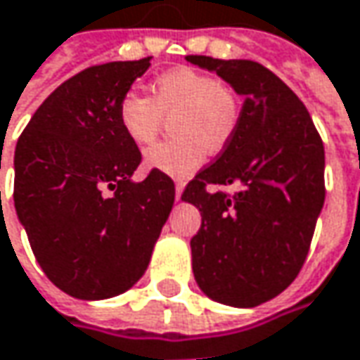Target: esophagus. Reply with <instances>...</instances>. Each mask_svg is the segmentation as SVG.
Here are the masks:
<instances>
[{
  "mask_svg": "<svg viewBox=\"0 0 360 360\" xmlns=\"http://www.w3.org/2000/svg\"><path fill=\"white\" fill-rule=\"evenodd\" d=\"M182 190H184V184H182V182H176V200H180Z\"/></svg>",
  "mask_w": 360,
  "mask_h": 360,
  "instance_id": "obj_1",
  "label": "esophagus"
}]
</instances>
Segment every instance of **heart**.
<instances>
[{
	"instance_id": "obj_1",
	"label": "heart",
	"mask_w": 360,
	"mask_h": 360,
	"mask_svg": "<svg viewBox=\"0 0 360 360\" xmlns=\"http://www.w3.org/2000/svg\"><path fill=\"white\" fill-rule=\"evenodd\" d=\"M172 121L174 141L152 146L143 162L148 168L186 178L208 152L223 150L239 125L237 95L214 77L194 68H172L152 82V99L125 93L117 107L121 131L135 146H148L160 134L164 117Z\"/></svg>"
}]
</instances>
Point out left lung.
Wrapping results in <instances>:
<instances>
[{"label": "left lung", "mask_w": 360, "mask_h": 360, "mask_svg": "<svg viewBox=\"0 0 360 360\" xmlns=\"http://www.w3.org/2000/svg\"><path fill=\"white\" fill-rule=\"evenodd\" d=\"M186 60L245 99L235 135L182 194L202 217L190 241L192 271L210 300L253 308L281 294L306 261L324 205V146L304 103L259 63ZM207 184L240 190L210 195Z\"/></svg>", "instance_id": "8db88e82"}]
</instances>
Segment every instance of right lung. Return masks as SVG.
Listing matches in <instances>:
<instances>
[{
	"label": "right lung",
	"mask_w": 360,
	"mask_h": 360,
	"mask_svg": "<svg viewBox=\"0 0 360 360\" xmlns=\"http://www.w3.org/2000/svg\"><path fill=\"white\" fill-rule=\"evenodd\" d=\"M150 58L91 66L38 107L13 155V205L48 279L79 300L127 292L148 269L174 207V182L121 131V97Z\"/></svg>",
	"instance_id": "obj_1"
}]
</instances>
